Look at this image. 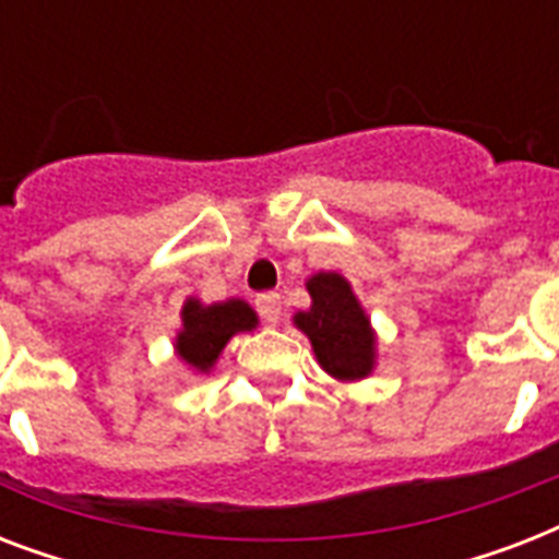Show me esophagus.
Returning a JSON list of instances; mask_svg holds the SVG:
<instances>
[{
    "mask_svg": "<svg viewBox=\"0 0 559 559\" xmlns=\"http://www.w3.org/2000/svg\"><path fill=\"white\" fill-rule=\"evenodd\" d=\"M254 307H258V313L263 316V322L275 324L281 319V296H278V293H261V296L254 298Z\"/></svg>",
    "mask_w": 559,
    "mask_h": 559,
    "instance_id": "1",
    "label": "esophagus"
}]
</instances>
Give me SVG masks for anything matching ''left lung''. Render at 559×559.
Masks as SVG:
<instances>
[{"instance_id": "left-lung-1", "label": "left lung", "mask_w": 559, "mask_h": 559, "mask_svg": "<svg viewBox=\"0 0 559 559\" xmlns=\"http://www.w3.org/2000/svg\"><path fill=\"white\" fill-rule=\"evenodd\" d=\"M310 307L293 316L324 373L340 382L366 380L377 368V331L350 281L340 272H313L307 278Z\"/></svg>"}]
</instances>
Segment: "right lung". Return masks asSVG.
<instances>
[{"label": "right lung", "instance_id": "obj_1", "mask_svg": "<svg viewBox=\"0 0 559 559\" xmlns=\"http://www.w3.org/2000/svg\"><path fill=\"white\" fill-rule=\"evenodd\" d=\"M182 328L174 340V354L197 373H209L217 366L219 354L237 333L258 328V313L243 298H226L217 305H202L200 298H186Z\"/></svg>", "mask_w": 559, "mask_h": 559}]
</instances>
